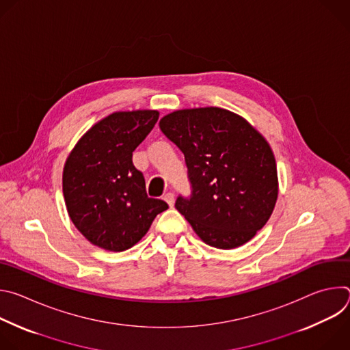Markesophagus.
Wrapping results in <instances>:
<instances>
[{
    "label": "esophagus",
    "mask_w": 350,
    "mask_h": 350,
    "mask_svg": "<svg viewBox=\"0 0 350 350\" xmlns=\"http://www.w3.org/2000/svg\"><path fill=\"white\" fill-rule=\"evenodd\" d=\"M163 199H165V201L167 202V205H169L170 208L174 205V195H173L172 192H167V193H165Z\"/></svg>",
    "instance_id": "1"
}]
</instances>
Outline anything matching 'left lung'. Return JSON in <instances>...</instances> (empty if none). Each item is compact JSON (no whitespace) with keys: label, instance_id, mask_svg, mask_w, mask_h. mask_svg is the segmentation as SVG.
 <instances>
[{"label":"left lung","instance_id":"obj_1","mask_svg":"<svg viewBox=\"0 0 350 350\" xmlns=\"http://www.w3.org/2000/svg\"><path fill=\"white\" fill-rule=\"evenodd\" d=\"M159 126L184 154L191 192L178 195L174 206L198 237L219 249L252 239L270 219L278 195L267 141L221 108L176 111Z\"/></svg>","mask_w":350,"mask_h":350}]
</instances>
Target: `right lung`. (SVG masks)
Returning a JSON list of instances; mask_svg holds the SVG:
<instances>
[{"label": "right lung", "mask_w": 350, "mask_h": 350, "mask_svg": "<svg viewBox=\"0 0 350 350\" xmlns=\"http://www.w3.org/2000/svg\"><path fill=\"white\" fill-rule=\"evenodd\" d=\"M159 119L157 111L116 112L92 126L64 169V195L77 230L94 245L122 252L135 245L169 205L149 198L134 149Z\"/></svg>", "instance_id": "1"}]
</instances>
